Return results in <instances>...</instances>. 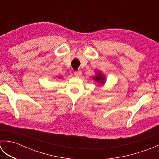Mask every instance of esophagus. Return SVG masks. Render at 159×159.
Masks as SVG:
<instances>
[{
  "label": "esophagus",
  "instance_id": "esophagus-1",
  "mask_svg": "<svg viewBox=\"0 0 159 159\" xmlns=\"http://www.w3.org/2000/svg\"><path fill=\"white\" fill-rule=\"evenodd\" d=\"M74 75H75L76 76L80 77V76L82 75L81 71H80V70H79V71H74Z\"/></svg>",
  "mask_w": 159,
  "mask_h": 159
}]
</instances>
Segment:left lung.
<instances>
[{
	"label": "left lung",
	"mask_w": 159,
	"mask_h": 159,
	"mask_svg": "<svg viewBox=\"0 0 159 159\" xmlns=\"http://www.w3.org/2000/svg\"><path fill=\"white\" fill-rule=\"evenodd\" d=\"M95 79V80H96V81H101V83H103L104 80H105V78L102 77V75L101 74L98 73V75L96 76L95 78H94V79Z\"/></svg>",
	"instance_id": "8db88e82"
}]
</instances>
